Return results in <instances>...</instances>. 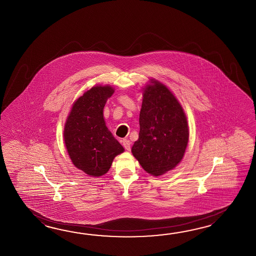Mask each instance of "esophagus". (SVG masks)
I'll return each mask as SVG.
<instances>
[{"mask_svg": "<svg viewBox=\"0 0 256 256\" xmlns=\"http://www.w3.org/2000/svg\"><path fill=\"white\" fill-rule=\"evenodd\" d=\"M122 146L126 148L127 151H130V142L127 139H124L122 140Z\"/></svg>", "mask_w": 256, "mask_h": 256, "instance_id": "esophagus-1", "label": "esophagus"}]
</instances>
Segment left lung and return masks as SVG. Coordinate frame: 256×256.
Instances as JSON below:
<instances>
[{
  "instance_id": "8db88e82",
  "label": "left lung",
  "mask_w": 256,
  "mask_h": 256,
  "mask_svg": "<svg viewBox=\"0 0 256 256\" xmlns=\"http://www.w3.org/2000/svg\"><path fill=\"white\" fill-rule=\"evenodd\" d=\"M139 138L132 156L148 174L159 176L182 161L190 138L185 112L173 92L151 78L142 88Z\"/></svg>"
}]
</instances>
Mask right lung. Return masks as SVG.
I'll list each match as a JSON object with an SVG mask.
<instances>
[{
  "instance_id": "add662e5",
  "label": "right lung",
  "mask_w": 256,
  "mask_h": 256,
  "mask_svg": "<svg viewBox=\"0 0 256 256\" xmlns=\"http://www.w3.org/2000/svg\"><path fill=\"white\" fill-rule=\"evenodd\" d=\"M114 93L110 85L93 86L73 102L66 120L68 154L76 168L90 176L106 174L115 156L124 152L104 120V106Z\"/></svg>"
}]
</instances>
